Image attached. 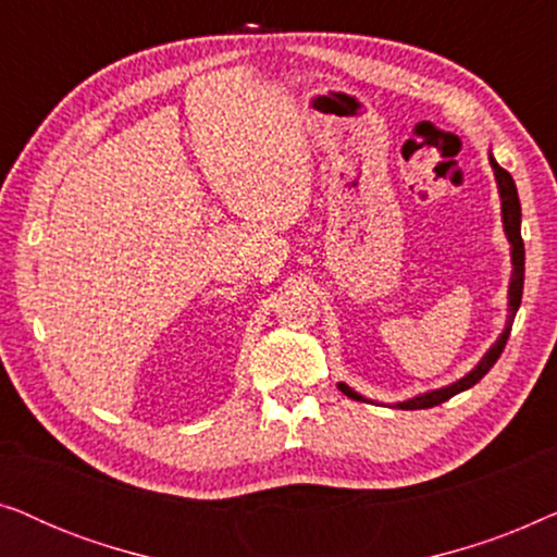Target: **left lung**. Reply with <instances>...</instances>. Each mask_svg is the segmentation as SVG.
<instances>
[{
    "instance_id": "8db88e82",
    "label": "left lung",
    "mask_w": 557,
    "mask_h": 557,
    "mask_svg": "<svg viewBox=\"0 0 557 557\" xmlns=\"http://www.w3.org/2000/svg\"><path fill=\"white\" fill-rule=\"evenodd\" d=\"M490 164L494 170V180H497V193H499V202H502V227H505V235L509 240V258H512V276H509V292H507V324L502 334L497 337V342L486 349L482 360H479L474 368H471L467 375L456 380V383H448L444 387H433V391H425V393H418L413 398L408 400H400L395 403V408L400 410H418V408H433V406H441V403H446L448 398H454L456 393H463L469 391L471 385H476L479 380H482L486 372L492 370V364L499 360L502 349L507 345V337H509V330H512V322H515V314L517 309H520V301H522V286H524V243H522V208H520V197H517V187H515V180L512 174L507 170H502L497 164V159L490 151ZM339 391L347 395V398L352 400H364V403H372L364 398L355 391V387H349L347 383H339Z\"/></svg>"
}]
</instances>
